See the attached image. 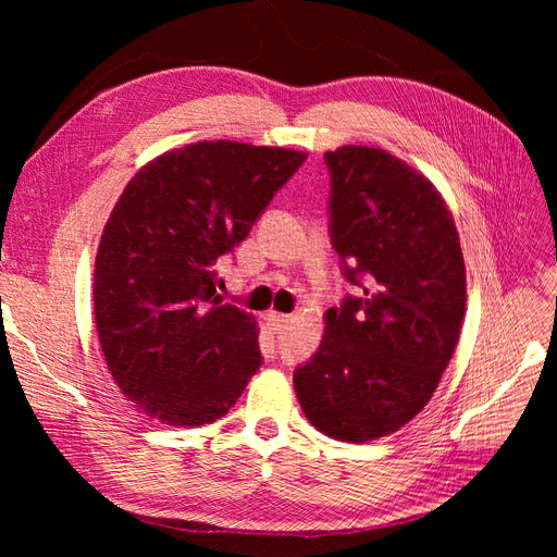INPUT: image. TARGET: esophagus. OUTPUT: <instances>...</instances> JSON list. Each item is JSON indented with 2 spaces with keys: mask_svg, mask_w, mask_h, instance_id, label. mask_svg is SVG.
<instances>
[{
  "mask_svg": "<svg viewBox=\"0 0 557 557\" xmlns=\"http://www.w3.org/2000/svg\"><path fill=\"white\" fill-rule=\"evenodd\" d=\"M288 320H290V315H285V313H276V311L267 313V323L272 325V330H283L285 325H288Z\"/></svg>",
  "mask_w": 557,
  "mask_h": 557,
  "instance_id": "1",
  "label": "esophagus"
}]
</instances>
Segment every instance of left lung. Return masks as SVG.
<instances>
[{"label":"left lung","instance_id":"1","mask_svg":"<svg viewBox=\"0 0 557 557\" xmlns=\"http://www.w3.org/2000/svg\"><path fill=\"white\" fill-rule=\"evenodd\" d=\"M330 242L346 295L325 336L295 369L311 425L339 442H372L420 413L448 367L467 305L465 260L446 201L383 148L327 150Z\"/></svg>","mask_w":557,"mask_h":557}]
</instances>
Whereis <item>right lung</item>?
Returning a JSON list of instances; mask_svg holds the SVG:
<instances>
[{
    "instance_id": "1",
    "label": "right lung",
    "mask_w": 557,
    "mask_h": 557,
    "mask_svg": "<svg viewBox=\"0 0 557 557\" xmlns=\"http://www.w3.org/2000/svg\"><path fill=\"white\" fill-rule=\"evenodd\" d=\"M305 160L288 148L199 141L127 183L97 250L95 320L111 376L146 416L172 428L213 423L260 369L256 318L223 305L215 262Z\"/></svg>"
}]
</instances>
